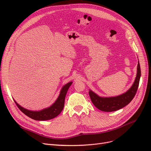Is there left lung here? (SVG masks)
<instances>
[{"instance_id": "left-lung-1", "label": "left lung", "mask_w": 151, "mask_h": 151, "mask_svg": "<svg viewBox=\"0 0 151 151\" xmlns=\"http://www.w3.org/2000/svg\"><path fill=\"white\" fill-rule=\"evenodd\" d=\"M141 76V68L139 63H138L137 75L131 88L125 93L114 97L103 98L90 91L89 96L92 104L99 109L105 112L115 111L127 105L133 100L137 93Z\"/></svg>"}]
</instances>
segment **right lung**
I'll use <instances>...</instances> for the list:
<instances>
[{
    "label": "right lung",
    "mask_w": 151,
    "mask_h": 151,
    "mask_svg": "<svg viewBox=\"0 0 151 151\" xmlns=\"http://www.w3.org/2000/svg\"><path fill=\"white\" fill-rule=\"evenodd\" d=\"M71 84H72L71 82L68 83L63 87L58 99L52 106L42 111H32L27 110L21 107L15 101L14 102L18 108L24 114L32 119L36 121L50 120L55 117L61 113L63 106H64V101L67 92Z\"/></svg>",
    "instance_id": "obj_1"
}]
</instances>
